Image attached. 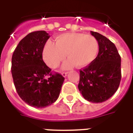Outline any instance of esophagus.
Segmentation results:
<instances>
[{
  "mask_svg": "<svg viewBox=\"0 0 133 133\" xmlns=\"http://www.w3.org/2000/svg\"><path fill=\"white\" fill-rule=\"evenodd\" d=\"M61 75H62L63 77H65L67 76V75H68V72H61Z\"/></svg>",
  "mask_w": 133,
  "mask_h": 133,
  "instance_id": "obj_1",
  "label": "esophagus"
}]
</instances>
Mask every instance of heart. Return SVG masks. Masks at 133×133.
<instances>
[{
    "label": "heart",
    "instance_id": "heart-1",
    "mask_svg": "<svg viewBox=\"0 0 133 133\" xmlns=\"http://www.w3.org/2000/svg\"><path fill=\"white\" fill-rule=\"evenodd\" d=\"M99 43L95 36L83 33H65L56 38L55 44L48 41L43 51V60L51 68H56L66 56L63 64L64 69L77 65L88 66L95 60L99 52Z\"/></svg>",
    "mask_w": 133,
    "mask_h": 133
}]
</instances>
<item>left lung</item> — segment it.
Listing matches in <instances>:
<instances>
[{
  "label": "left lung",
  "mask_w": 133,
  "mask_h": 133,
  "mask_svg": "<svg viewBox=\"0 0 133 133\" xmlns=\"http://www.w3.org/2000/svg\"><path fill=\"white\" fill-rule=\"evenodd\" d=\"M90 32L98 41L99 53L91 64L80 70L78 88L87 101L102 103L119 88L122 78L121 56L108 38L98 32Z\"/></svg>",
  "instance_id": "obj_1"
}]
</instances>
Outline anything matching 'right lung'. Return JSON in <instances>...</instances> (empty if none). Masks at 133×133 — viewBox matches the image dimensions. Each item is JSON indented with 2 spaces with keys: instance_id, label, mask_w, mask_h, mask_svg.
Here are the masks:
<instances>
[{
  "instance_id": "right-lung-1",
  "label": "right lung",
  "mask_w": 133,
  "mask_h": 133,
  "mask_svg": "<svg viewBox=\"0 0 133 133\" xmlns=\"http://www.w3.org/2000/svg\"><path fill=\"white\" fill-rule=\"evenodd\" d=\"M50 35L36 31L24 37L12 55L11 75L19 97L32 107L43 108L57 100L65 78L52 74L43 60V50Z\"/></svg>"
}]
</instances>
